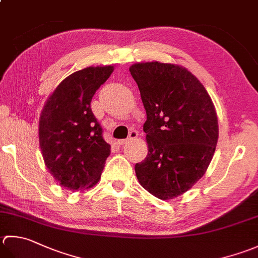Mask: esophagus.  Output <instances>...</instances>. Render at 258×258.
I'll return each instance as SVG.
<instances>
[{
    "mask_svg": "<svg viewBox=\"0 0 258 258\" xmlns=\"http://www.w3.org/2000/svg\"><path fill=\"white\" fill-rule=\"evenodd\" d=\"M138 136H139V132H138V131L133 130V131H131V133H130L127 139H125V140H118L117 143H118L119 145H124V144H126L127 142H130V141L135 140L136 138H138Z\"/></svg>",
    "mask_w": 258,
    "mask_h": 258,
    "instance_id": "obj_1",
    "label": "esophagus"
}]
</instances>
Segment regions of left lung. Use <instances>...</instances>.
<instances>
[{
	"label": "left lung",
	"mask_w": 258,
	"mask_h": 258,
	"mask_svg": "<svg viewBox=\"0 0 258 258\" xmlns=\"http://www.w3.org/2000/svg\"><path fill=\"white\" fill-rule=\"evenodd\" d=\"M130 73L146 110L149 152L135 164L139 182L161 200L184 194L203 178L218 141V119L204 85L182 66L134 63Z\"/></svg>",
	"instance_id": "obj_1"
}]
</instances>
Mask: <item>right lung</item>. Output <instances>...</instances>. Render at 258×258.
Returning a JSON list of instances; mask_svg holds the SVG:
<instances>
[{
    "instance_id": "right-lung-1",
    "label": "right lung",
    "mask_w": 258,
    "mask_h": 258,
    "mask_svg": "<svg viewBox=\"0 0 258 258\" xmlns=\"http://www.w3.org/2000/svg\"><path fill=\"white\" fill-rule=\"evenodd\" d=\"M114 66L87 67L60 83L39 118V144L44 164L59 185L68 190L92 188L100 179L110 145L90 103Z\"/></svg>"
}]
</instances>
